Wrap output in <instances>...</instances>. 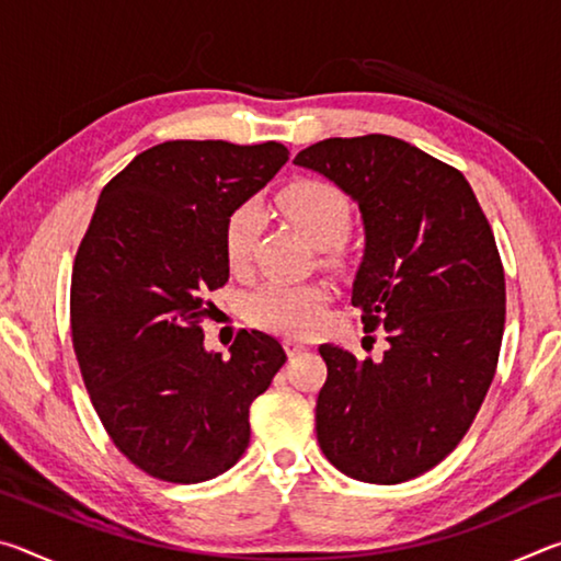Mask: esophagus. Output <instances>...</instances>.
<instances>
[{
    "mask_svg": "<svg viewBox=\"0 0 561 561\" xmlns=\"http://www.w3.org/2000/svg\"><path fill=\"white\" fill-rule=\"evenodd\" d=\"M284 346H287V354L294 358V356H299V354H304V351H309V346L307 344H301V341H294V339H287L284 341Z\"/></svg>",
    "mask_w": 561,
    "mask_h": 561,
    "instance_id": "esophagus-1",
    "label": "esophagus"
}]
</instances>
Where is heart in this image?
<instances>
[{
	"label": "heart",
	"mask_w": 561,
	"mask_h": 561,
	"mask_svg": "<svg viewBox=\"0 0 561 561\" xmlns=\"http://www.w3.org/2000/svg\"><path fill=\"white\" fill-rule=\"evenodd\" d=\"M274 205L294 230L321 247L327 264L346 260L344 234L351 222V205L339 185L321 178H299L279 190ZM260 232L262 210L257 203H242L227 215L222 247L232 270H244L250 264ZM327 301L329 291L324 284L267 282L247 297L244 311L257 327L307 336L324 321Z\"/></svg>",
	"instance_id": "b5f03b06"
}]
</instances>
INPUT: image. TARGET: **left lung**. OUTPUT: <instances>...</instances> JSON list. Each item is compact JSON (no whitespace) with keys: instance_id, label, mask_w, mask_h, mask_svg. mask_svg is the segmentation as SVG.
I'll return each instance as SVG.
<instances>
[{"instance_id":"1","label":"left lung","mask_w":561,"mask_h":561,"mask_svg":"<svg viewBox=\"0 0 561 561\" xmlns=\"http://www.w3.org/2000/svg\"><path fill=\"white\" fill-rule=\"evenodd\" d=\"M294 163L358 203L366 252L351 304L383 329V358L321 344L317 438L329 462L374 485L417 478L455 450L495 378L505 270L458 168L401 138H327Z\"/></svg>"}]
</instances>
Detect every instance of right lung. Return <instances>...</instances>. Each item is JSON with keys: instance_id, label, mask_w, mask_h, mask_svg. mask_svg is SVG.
<instances>
[{"instance_id": "right-lung-1", "label": "right lung", "mask_w": 561, "mask_h": 561, "mask_svg": "<svg viewBox=\"0 0 561 561\" xmlns=\"http://www.w3.org/2000/svg\"><path fill=\"white\" fill-rule=\"evenodd\" d=\"M277 140H168L103 187L71 272V339L113 445L150 478H217L250 445V405L287 360L277 339L240 331L205 351L203 321L230 264L227 215L287 163Z\"/></svg>"}]
</instances>
